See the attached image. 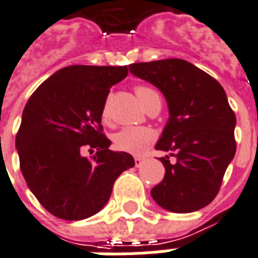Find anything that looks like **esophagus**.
Wrapping results in <instances>:
<instances>
[{"mask_svg": "<svg viewBox=\"0 0 258 258\" xmlns=\"http://www.w3.org/2000/svg\"><path fill=\"white\" fill-rule=\"evenodd\" d=\"M143 162H145V158L143 157H135V166L137 167H141L143 165Z\"/></svg>", "mask_w": 258, "mask_h": 258, "instance_id": "34e87169", "label": "esophagus"}]
</instances>
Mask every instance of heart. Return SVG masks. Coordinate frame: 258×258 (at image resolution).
Masks as SVG:
<instances>
[{"label": "heart", "mask_w": 258, "mask_h": 258, "mask_svg": "<svg viewBox=\"0 0 258 258\" xmlns=\"http://www.w3.org/2000/svg\"><path fill=\"white\" fill-rule=\"evenodd\" d=\"M135 92L142 104L145 105V108H147L155 101L161 103V97L157 91H154L151 87L138 86L135 88ZM103 117L104 119L107 117V107L103 109ZM154 141H155V134L146 127H125L113 135V143L116 146V149L130 154L145 153Z\"/></svg>", "instance_id": "heart-1"}]
</instances>
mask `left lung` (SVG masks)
Returning <instances> with one entry per match:
<instances>
[{
    "label": "left lung",
    "mask_w": 258,
    "mask_h": 258,
    "mask_svg": "<svg viewBox=\"0 0 258 258\" xmlns=\"http://www.w3.org/2000/svg\"><path fill=\"white\" fill-rule=\"evenodd\" d=\"M130 72L165 95L170 117L155 149L165 178L151 190L159 206L172 213L205 208L220 191L236 154V115L216 79L180 58L135 62ZM173 157L172 160L169 158Z\"/></svg>",
    "instance_id": "left-lung-1"
}]
</instances>
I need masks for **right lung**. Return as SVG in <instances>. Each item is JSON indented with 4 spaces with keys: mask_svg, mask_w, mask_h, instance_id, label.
<instances>
[{
    "mask_svg": "<svg viewBox=\"0 0 258 258\" xmlns=\"http://www.w3.org/2000/svg\"><path fill=\"white\" fill-rule=\"evenodd\" d=\"M127 75V66L66 67L26 103L16 135L20 169L57 218L79 221L100 212L117 176L135 166L133 155L109 150L101 125L109 88ZM84 149L95 154L84 157Z\"/></svg>",
    "mask_w": 258,
    "mask_h": 258,
    "instance_id": "obj_1",
    "label": "right lung"
}]
</instances>
